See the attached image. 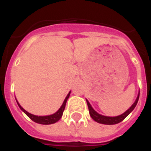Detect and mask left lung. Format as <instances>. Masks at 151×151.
I'll list each match as a JSON object with an SVG mask.
<instances>
[{
    "label": "left lung",
    "mask_w": 151,
    "mask_h": 151,
    "mask_svg": "<svg viewBox=\"0 0 151 151\" xmlns=\"http://www.w3.org/2000/svg\"><path fill=\"white\" fill-rule=\"evenodd\" d=\"M139 94H140V91H139V94H138V97L136 98L135 101L134 103L132 105L130 108H129V110H127L124 113L121 114V115L118 116H114V117H110V116H103L99 114L98 113L95 111V110L92 108V106H91L90 103L86 100L87 101V104H88V110H89V113H90V116L94 121H96L98 123H101V124H105V125H114V124H117L119 122H122L123 120L124 119L125 117L129 115V113L131 112L134 109V107L136 106L137 105V103H138V99H139Z\"/></svg>",
    "instance_id": "obj_1"
}]
</instances>
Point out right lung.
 <instances>
[{"label": "right lung", "instance_id": "right-lung-1", "mask_svg": "<svg viewBox=\"0 0 151 151\" xmlns=\"http://www.w3.org/2000/svg\"><path fill=\"white\" fill-rule=\"evenodd\" d=\"M69 95H70V92L67 94L66 97L65 98V100H64L63 104L62 106H60V108L58 110V111H57V113H54V114H52V115H50V116H38L32 115V114L28 113L26 110H24L23 108L19 105V104L17 101V102L21 110H22L24 113H26V115H27L28 116L32 119V120L34 121L35 122H37V123H39V124H42V125H50V124L55 123V122H57L59 119H60V118L62 117L63 113L64 111V109H65V106H66V101H67Z\"/></svg>", "mask_w": 151, "mask_h": 151}]
</instances>
